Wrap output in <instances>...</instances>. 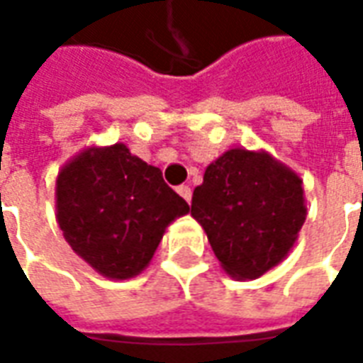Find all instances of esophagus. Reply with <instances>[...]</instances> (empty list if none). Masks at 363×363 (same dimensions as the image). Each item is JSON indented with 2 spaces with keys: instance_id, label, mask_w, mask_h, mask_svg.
<instances>
[{
  "instance_id": "1",
  "label": "esophagus",
  "mask_w": 363,
  "mask_h": 363,
  "mask_svg": "<svg viewBox=\"0 0 363 363\" xmlns=\"http://www.w3.org/2000/svg\"><path fill=\"white\" fill-rule=\"evenodd\" d=\"M177 192H179V194H181V196L190 204V200H192V189H190L189 184H182V186H179Z\"/></svg>"
}]
</instances>
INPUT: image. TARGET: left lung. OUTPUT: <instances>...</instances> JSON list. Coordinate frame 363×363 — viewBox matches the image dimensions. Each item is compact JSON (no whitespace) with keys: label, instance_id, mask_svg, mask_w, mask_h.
<instances>
[{"label":"left lung","instance_id":"1","mask_svg":"<svg viewBox=\"0 0 363 363\" xmlns=\"http://www.w3.org/2000/svg\"><path fill=\"white\" fill-rule=\"evenodd\" d=\"M190 213L223 270L255 280L288 257L307 208L301 179L291 169L267 151L235 147L208 165Z\"/></svg>","mask_w":363,"mask_h":363}]
</instances>
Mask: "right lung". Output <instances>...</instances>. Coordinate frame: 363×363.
I'll use <instances>...</instances> for the list:
<instances>
[{
    "label": "right lung",
    "mask_w": 363,
    "mask_h": 363,
    "mask_svg": "<svg viewBox=\"0 0 363 363\" xmlns=\"http://www.w3.org/2000/svg\"><path fill=\"white\" fill-rule=\"evenodd\" d=\"M189 210L157 167L132 155L124 143L82 151L56 181V218L66 241L112 280L142 272L167 225Z\"/></svg>",
    "instance_id": "right-lung-1"
}]
</instances>
